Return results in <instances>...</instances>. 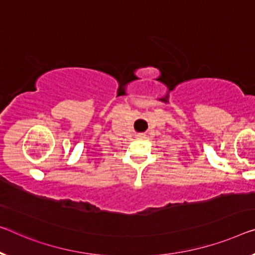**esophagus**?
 Wrapping results in <instances>:
<instances>
[{"mask_svg": "<svg viewBox=\"0 0 255 255\" xmlns=\"http://www.w3.org/2000/svg\"><path fill=\"white\" fill-rule=\"evenodd\" d=\"M135 139H139V140L146 139V134H143V133H138V134H135Z\"/></svg>", "mask_w": 255, "mask_h": 255, "instance_id": "1", "label": "esophagus"}]
</instances>
